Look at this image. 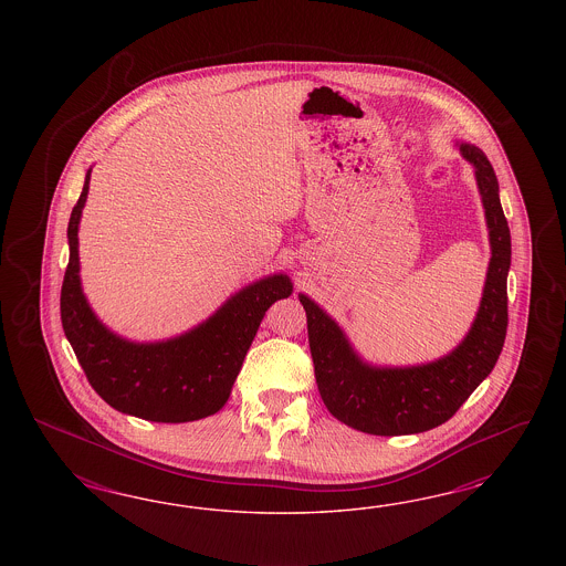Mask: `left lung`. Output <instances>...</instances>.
Segmentation results:
<instances>
[{"label": "left lung", "mask_w": 566, "mask_h": 566, "mask_svg": "<svg viewBox=\"0 0 566 566\" xmlns=\"http://www.w3.org/2000/svg\"><path fill=\"white\" fill-rule=\"evenodd\" d=\"M461 151L475 166L492 259L478 317L450 355L405 369L369 367L355 355L343 329L305 294L298 296L307 313L308 348L319 395L327 411L348 428L374 436H405L438 428L490 376L502 353L509 326L511 230L500 206L492 164L475 145L463 143Z\"/></svg>", "instance_id": "obj_1"}]
</instances>
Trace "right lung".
I'll return each mask as SVG.
<instances>
[{
  "mask_svg": "<svg viewBox=\"0 0 566 566\" xmlns=\"http://www.w3.org/2000/svg\"><path fill=\"white\" fill-rule=\"evenodd\" d=\"M85 187L70 213V258L60 313L70 346L93 390L116 411L157 423L197 421L220 411L265 311L291 296L286 275L242 289L206 324L168 343H126L99 324L78 280V222Z\"/></svg>",
  "mask_w": 566,
  "mask_h": 566,
  "instance_id": "obj_1",
  "label": "right lung"
}]
</instances>
